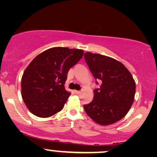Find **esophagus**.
I'll return each mask as SVG.
<instances>
[{
	"label": "esophagus",
	"instance_id": "34e87169",
	"mask_svg": "<svg viewBox=\"0 0 157 157\" xmlns=\"http://www.w3.org/2000/svg\"><path fill=\"white\" fill-rule=\"evenodd\" d=\"M74 92H75V94H77V95L80 94V91H79V90H75Z\"/></svg>",
	"mask_w": 157,
	"mask_h": 157
}]
</instances>
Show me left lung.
Returning a JSON list of instances; mask_svg holds the SVG:
<instances>
[{
	"label": "left lung",
	"mask_w": 157,
	"mask_h": 157,
	"mask_svg": "<svg viewBox=\"0 0 157 157\" xmlns=\"http://www.w3.org/2000/svg\"><path fill=\"white\" fill-rule=\"evenodd\" d=\"M85 60L96 84L94 97L83 105L86 114L102 125L118 122L130 110L134 101L136 82L128 69L120 61L97 53L87 52Z\"/></svg>",
	"instance_id": "left-lung-1"
}]
</instances>
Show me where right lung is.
<instances>
[{
	"mask_svg": "<svg viewBox=\"0 0 157 157\" xmlns=\"http://www.w3.org/2000/svg\"><path fill=\"white\" fill-rule=\"evenodd\" d=\"M82 56L80 49L56 47L31 61L21 77V96L33 114L49 117L62 109L71 95L64 88L67 74Z\"/></svg>",
	"mask_w": 157,
	"mask_h": 157,
	"instance_id": "obj_1",
	"label": "right lung"
}]
</instances>
